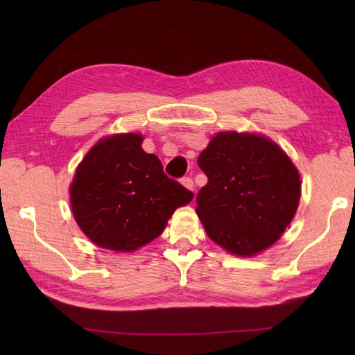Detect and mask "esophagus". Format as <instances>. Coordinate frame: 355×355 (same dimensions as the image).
<instances>
[{
    "instance_id": "esophagus-1",
    "label": "esophagus",
    "mask_w": 355,
    "mask_h": 355,
    "mask_svg": "<svg viewBox=\"0 0 355 355\" xmlns=\"http://www.w3.org/2000/svg\"><path fill=\"white\" fill-rule=\"evenodd\" d=\"M182 184H183L184 187H187V189H191V191H193V189H195V186H193V180H192L191 177H183V178H182Z\"/></svg>"
}]
</instances>
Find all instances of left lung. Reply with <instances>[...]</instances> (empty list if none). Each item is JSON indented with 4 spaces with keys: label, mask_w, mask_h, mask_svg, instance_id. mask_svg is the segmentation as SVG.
<instances>
[{
    "label": "left lung",
    "mask_w": 355,
    "mask_h": 355,
    "mask_svg": "<svg viewBox=\"0 0 355 355\" xmlns=\"http://www.w3.org/2000/svg\"><path fill=\"white\" fill-rule=\"evenodd\" d=\"M207 184L197 214L207 236L230 253L253 256L288 227L300 198L299 172L261 135L220 132L198 157Z\"/></svg>",
    "instance_id": "1"
}]
</instances>
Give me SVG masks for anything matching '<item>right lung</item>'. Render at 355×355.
<instances>
[{
    "mask_svg": "<svg viewBox=\"0 0 355 355\" xmlns=\"http://www.w3.org/2000/svg\"><path fill=\"white\" fill-rule=\"evenodd\" d=\"M141 141L140 134L107 137L78 166L70 187L74 220L102 248L137 250L160 236L173 210L193 198Z\"/></svg>",
    "mask_w": 355,
    "mask_h": 355,
    "instance_id": "obj_1",
    "label": "right lung"
}]
</instances>
